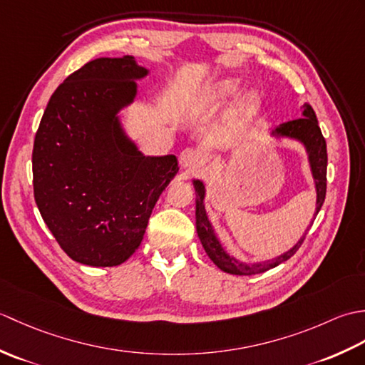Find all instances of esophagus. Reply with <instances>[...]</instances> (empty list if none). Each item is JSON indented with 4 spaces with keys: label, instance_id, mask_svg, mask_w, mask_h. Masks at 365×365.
Masks as SVG:
<instances>
[{
    "label": "esophagus",
    "instance_id": "1",
    "mask_svg": "<svg viewBox=\"0 0 365 365\" xmlns=\"http://www.w3.org/2000/svg\"><path fill=\"white\" fill-rule=\"evenodd\" d=\"M178 160H180V165L185 169H195V168L199 166L200 155L195 149H185V150H182L180 158H178Z\"/></svg>",
    "mask_w": 365,
    "mask_h": 365
}]
</instances>
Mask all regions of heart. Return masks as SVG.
I'll list each match as a JSON object with an SVG mask.
<instances>
[{
	"label": "heart",
	"instance_id": "b5f03b06",
	"mask_svg": "<svg viewBox=\"0 0 365 365\" xmlns=\"http://www.w3.org/2000/svg\"><path fill=\"white\" fill-rule=\"evenodd\" d=\"M240 89V81L234 80V78H229V80H222L218 84H215V88L212 89V98L215 102H226L230 97H234ZM259 96L254 94H246L242 100V103H240V118L243 120L251 119L252 115L257 113L259 110Z\"/></svg>",
	"mask_w": 365,
	"mask_h": 365
}]
</instances>
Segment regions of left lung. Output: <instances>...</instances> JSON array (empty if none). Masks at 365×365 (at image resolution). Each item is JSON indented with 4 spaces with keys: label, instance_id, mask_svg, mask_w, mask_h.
<instances>
[{
    "label": "left lung",
    "instance_id": "1",
    "mask_svg": "<svg viewBox=\"0 0 365 365\" xmlns=\"http://www.w3.org/2000/svg\"><path fill=\"white\" fill-rule=\"evenodd\" d=\"M304 111H302V115L304 118L297 119V120H290L285 122L282 125H279L273 130L274 136H289L293 139H298L302 144L306 145V150L309 153V161H311V169L315 178V188H317V212L315 215L320 212V208L324 202V196H327V166H328V152H327V141L322 135V130L319 127V120H317L315 111L312 110V106L309 103H304ZM195 188H196V229H197V235L200 238V243H202L204 250L207 252L208 257L213 260V263L222 271L230 274H238V276H251V274H259V273H265L267 269L274 268L277 265H281L282 262L289 260L292 255L299 250V246L304 242V238L307 235H302L299 242L294 245L290 251H287L285 254H281L279 257L273 260H267V262H260V263H252V265H247V263L238 262L237 259L230 257V255L222 250L221 243L216 238L213 227L210 221L207 218L205 208H204V183L200 180H195ZM311 227V226H309Z\"/></svg>",
    "mask_w": 365,
    "mask_h": 365
}]
</instances>
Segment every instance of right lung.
Instances as JSON below:
<instances>
[{
    "instance_id": "1",
    "label": "right lung",
    "mask_w": 365,
    "mask_h": 365,
    "mask_svg": "<svg viewBox=\"0 0 365 365\" xmlns=\"http://www.w3.org/2000/svg\"><path fill=\"white\" fill-rule=\"evenodd\" d=\"M145 75L133 56L92 59L53 92L37 128L36 204L59 246L83 265L125 262L178 170L174 155L145 157L120 127L118 113Z\"/></svg>"
}]
</instances>
